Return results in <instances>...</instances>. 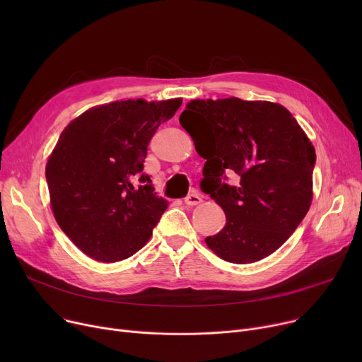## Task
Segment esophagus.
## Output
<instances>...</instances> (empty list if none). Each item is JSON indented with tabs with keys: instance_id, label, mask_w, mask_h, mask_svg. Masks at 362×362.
<instances>
[{
	"instance_id": "esophagus-1",
	"label": "esophagus",
	"mask_w": 362,
	"mask_h": 362,
	"mask_svg": "<svg viewBox=\"0 0 362 362\" xmlns=\"http://www.w3.org/2000/svg\"><path fill=\"white\" fill-rule=\"evenodd\" d=\"M201 201H202V198H201V195H199L197 191H194L192 194H189V195L185 198V204H186L187 206L198 205Z\"/></svg>"
}]
</instances>
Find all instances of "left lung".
Here are the masks:
<instances>
[{"mask_svg":"<svg viewBox=\"0 0 362 362\" xmlns=\"http://www.w3.org/2000/svg\"><path fill=\"white\" fill-rule=\"evenodd\" d=\"M179 122L205 160L201 189L226 214L208 248L233 264L277 251L313 199L315 149L295 117L274 103L232 97L191 101Z\"/></svg>","mask_w":362,"mask_h":362,"instance_id":"8db88e82","label":"left lung"}]
</instances>
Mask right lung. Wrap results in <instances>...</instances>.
<instances>
[{
  "label": "right lung",
  "instance_id": "add662e5",
  "mask_svg": "<svg viewBox=\"0 0 362 362\" xmlns=\"http://www.w3.org/2000/svg\"><path fill=\"white\" fill-rule=\"evenodd\" d=\"M182 100L116 101L74 119L48 158L54 217L88 257L116 262L149 240L168 201L157 197L144 163L158 126Z\"/></svg>",
  "mask_w": 362,
  "mask_h": 362
}]
</instances>
